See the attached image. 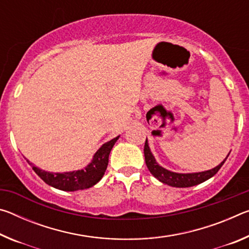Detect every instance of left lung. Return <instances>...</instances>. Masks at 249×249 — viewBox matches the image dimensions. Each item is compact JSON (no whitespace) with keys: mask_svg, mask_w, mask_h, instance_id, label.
<instances>
[{"mask_svg":"<svg viewBox=\"0 0 249 249\" xmlns=\"http://www.w3.org/2000/svg\"><path fill=\"white\" fill-rule=\"evenodd\" d=\"M144 155H145V161L146 166L148 168L149 171L151 172L155 178H157L159 181L166 183L168 185H171V187H177V188H188L192 187V185L200 184L204 182L216 174V172L221 169V167L224 165L225 160L221 162L217 167L213 168V169L203 171V172H196V174H176V172H171L169 170L165 169V168L160 167L154 158L153 154L148 147V142L147 140L145 142V147H144Z\"/></svg>","mask_w":249,"mask_h":249,"instance_id":"left-lung-1","label":"left lung"}]
</instances>
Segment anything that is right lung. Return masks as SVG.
Masks as SVG:
<instances>
[{
	"mask_svg": "<svg viewBox=\"0 0 249 249\" xmlns=\"http://www.w3.org/2000/svg\"><path fill=\"white\" fill-rule=\"evenodd\" d=\"M119 137L120 136H117L112 141L105 142L96 151L90 165L82 170L65 172V174H52V172L40 170L39 168L33 166L32 163L31 165L33 166V170L40 177V179L53 188L62 191L83 190V189H88L98 183L102 178L108 165L109 153Z\"/></svg>",
	"mask_w": 249,
	"mask_h": 249,
	"instance_id": "right-lung-1",
	"label": "right lung"
}]
</instances>
